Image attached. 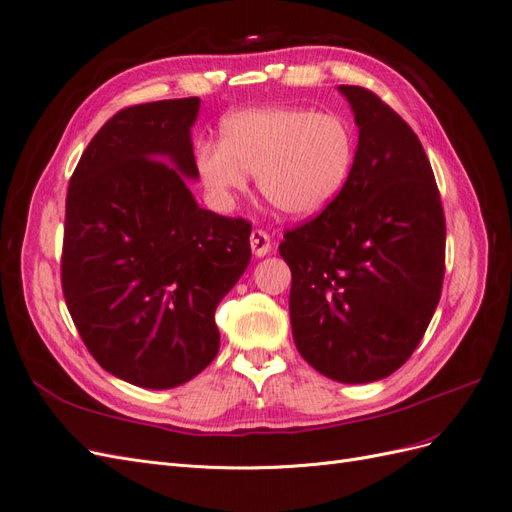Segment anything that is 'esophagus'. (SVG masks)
Returning a JSON list of instances; mask_svg holds the SVG:
<instances>
[{
    "label": "esophagus",
    "instance_id": "esophagus-1",
    "mask_svg": "<svg viewBox=\"0 0 512 512\" xmlns=\"http://www.w3.org/2000/svg\"><path fill=\"white\" fill-rule=\"evenodd\" d=\"M250 245H252L254 256L262 258V256H267L271 252V237L267 235L265 230H252Z\"/></svg>",
    "mask_w": 512,
    "mask_h": 512
}]
</instances>
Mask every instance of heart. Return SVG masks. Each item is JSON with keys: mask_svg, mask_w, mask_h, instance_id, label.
Segmentation results:
<instances>
[{"mask_svg": "<svg viewBox=\"0 0 512 512\" xmlns=\"http://www.w3.org/2000/svg\"><path fill=\"white\" fill-rule=\"evenodd\" d=\"M354 160L356 136L342 115L299 106L232 113L220 123V143L203 141L194 151L196 177L215 209H235L247 175H256L262 198L294 220L327 209Z\"/></svg>", "mask_w": 512, "mask_h": 512, "instance_id": "1", "label": "heart"}]
</instances>
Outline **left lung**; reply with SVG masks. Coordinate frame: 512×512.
<instances>
[{
	"instance_id": "left-lung-1",
	"label": "left lung",
	"mask_w": 512,
	"mask_h": 512,
	"mask_svg": "<svg viewBox=\"0 0 512 512\" xmlns=\"http://www.w3.org/2000/svg\"><path fill=\"white\" fill-rule=\"evenodd\" d=\"M359 126L344 190L288 230L290 324L322 376L367 384L391 376L421 342L444 280L446 224L425 149L369 89L339 85Z\"/></svg>"
}]
</instances>
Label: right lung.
<instances>
[{
  "label": "right lung",
  "mask_w": 512,
  "mask_h": 512,
  "mask_svg": "<svg viewBox=\"0 0 512 512\" xmlns=\"http://www.w3.org/2000/svg\"><path fill=\"white\" fill-rule=\"evenodd\" d=\"M198 108H123L91 138L66 196L70 316L100 367L143 389H173L215 359V307L252 258V224L198 207L188 188Z\"/></svg>",
  "instance_id": "right-lung-1"
}]
</instances>
